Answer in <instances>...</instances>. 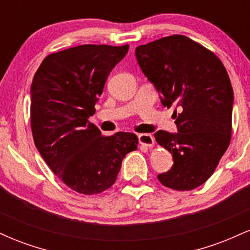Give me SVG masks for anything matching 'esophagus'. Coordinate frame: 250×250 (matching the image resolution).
Listing matches in <instances>:
<instances>
[{
  "instance_id": "1",
  "label": "esophagus",
  "mask_w": 250,
  "mask_h": 250,
  "mask_svg": "<svg viewBox=\"0 0 250 250\" xmlns=\"http://www.w3.org/2000/svg\"><path fill=\"white\" fill-rule=\"evenodd\" d=\"M140 145L146 146L147 148H151L154 146V137L151 134H140L139 135Z\"/></svg>"
}]
</instances>
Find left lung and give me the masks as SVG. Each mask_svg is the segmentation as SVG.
<instances>
[{
	"instance_id": "obj_1",
	"label": "left lung",
	"mask_w": 250,
	"mask_h": 250,
	"mask_svg": "<svg viewBox=\"0 0 250 250\" xmlns=\"http://www.w3.org/2000/svg\"><path fill=\"white\" fill-rule=\"evenodd\" d=\"M135 54L163 105L179 110V133L154 134L174 160L157 179L174 190H193L213 175L230 143L234 94L228 73L213 51L183 35L140 45Z\"/></svg>"
}]
</instances>
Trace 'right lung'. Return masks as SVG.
I'll list each match as a JSON object with an SVG mask.
<instances>
[{
	"label": "right lung",
	"instance_id": "obj_1",
	"mask_svg": "<svg viewBox=\"0 0 250 250\" xmlns=\"http://www.w3.org/2000/svg\"><path fill=\"white\" fill-rule=\"evenodd\" d=\"M128 49V44L68 48L49 54L34 75V142L54 174L76 193L95 195L110 188L123 157L137 149L135 134L104 136L88 121L108 75Z\"/></svg>",
	"mask_w": 250,
	"mask_h": 250
}]
</instances>
